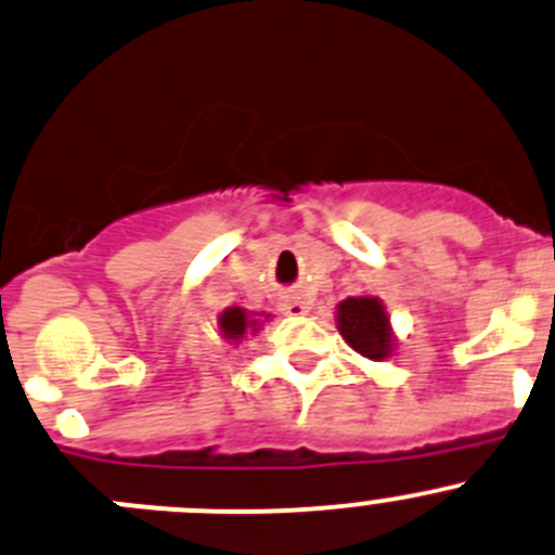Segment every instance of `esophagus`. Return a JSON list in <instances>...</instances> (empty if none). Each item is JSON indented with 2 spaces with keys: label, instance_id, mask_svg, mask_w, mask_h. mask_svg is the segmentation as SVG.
Masks as SVG:
<instances>
[{
  "label": "esophagus",
  "instance_id": "1",
  "mask_svg": "<svg viewBox=\"0 0 555 555\" xmlns=\"http://www.w3.org/2000/svg\"><path fill=\"white\" fill-rule=\"evenodd\" d=\"M284 311H287V314H295V317H300V314H306V311H309V306H306V300H298V298H295L293 304H287V306H284Z\"/></svg>",
  "mask_w": 555,
  "mask_h": 555
}]
</instances>
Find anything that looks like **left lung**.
Segmentation results:
<instances>
[{
  "label": "left lung",
  "mask_w": 555,
  "mask_h": 555,
  "mask_svg": "<svg viewBox=\"0 0 555 555\" xmlns=\"http://www.w3.org/2000/svg\"><path fill=\"white\" fill-rule=\"evenodd\" d=\"M336 322L344 341L369 360H385L392 354V327L379 298L360 295L336 306Z\"/></svg>",
  "instance_id": "left-lung-1"
}]
</instances>
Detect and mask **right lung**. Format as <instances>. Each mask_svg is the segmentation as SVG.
Returning <instances> with one entry per match:
<instances>
[{"mask_svg": "<svg viewBox=\"0 0 555 555\" xmlns=\"http://www.w3.org/2000/svg\"><path fill=\"white\" fill-rule=\"evenodd\" d=\"M219 331H222V336L228 338V341L238 344L249 331L251 333L260 331V322H257L255 314H249L246 309L230 306V309H224L222 314H219Z\"/></svg>", "mask_w": 555, "mask_h": 555, "instance_id": "obj_1", "label": "right lung"}]
</instances>
